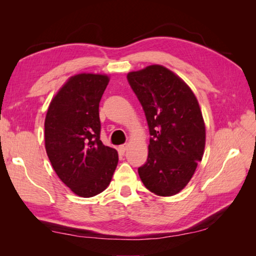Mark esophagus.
Masks as SVG:
<instances>
[{
    "label": "esophagus",
    "instance_id": "34e87169",
    "mask_svg": "<svg viewBox=\"0 0 256 256\" xmlns=\"http://www.w3.org/2000/svg\"><path fill=\"white\" fill-rule=\"evenodd\" d=\"M128 144H123V145L120 146L118 150H120V152H121L122 154H124V153H125V150H128Z\"/></svg>",
    "mask_w": 256,
    "mask_h": 256
}]
</instances>
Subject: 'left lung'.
Listing matches in <instances>:
<instances>
[{"instance_id": "obj_1", "label": "left lung", "mask_w": 256, "mask_h": 256, "mask_svg": "<svg viewBox=\"0 0 256 256\" xmlns=\"http://www.w3.org/2000/svg\"><path fill=\"white\" fill-rule=\"evenodd\" d=\"M143 106L150 134L148 156L138 175L155 194L174 196L189 182L202 160L206 128L197 98L184 81L160 64L128 74Z\"/></svg>"}]
</instances>
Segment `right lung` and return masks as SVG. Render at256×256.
Returning a JSON list of instances; mask_svg holds the SVG:
<instances>
[{"instance_id": "obj_1", "label": "right lung", "mask_w": 256, "mask_h": 256, "mask_svg": "<svg viewBox=\"0 0 256 256\" xmlns=\"http://www.w3.org/2000/svg\"><path fill=\"white\" fill-rule=\"evenodd\" d=\"M108 84L104 74L74 76L52 100L45 118V148L54 170L84 198L110 184L118 162V152L100 140L99 103Z\"/></svg>"}]
</instances>
